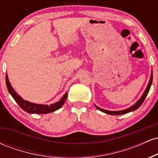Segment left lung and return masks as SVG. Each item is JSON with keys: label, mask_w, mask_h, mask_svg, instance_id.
Returning a JSON list of instances; mask_svg holds the SVG:
<instances>
[{"label": "left lung", "mask_w": 158, "mask_h": 158, "mask_svg": "<svg viewBox=\"0 0 158 158\" xmlns=\"http://www.w3.org/2000/svg\"><path fill=\"white\" fill-rule=\"evenodd\" d=\"M152 79H153V74H152V73H151V77H150L149 81H148V84L147 85V87H146V90H145L144 93H143V94L142 95V97H140V99H139V100L137 101V102H136L135 105H134V106H131V107H130V108H126V109L122 110H117V111H112V110H108L102 109V108H99V107L97 106H96V107H97V108L98 110H101V111L104 112V113H106V114H110V115H121V114H127V113H129V112L134 111V110H137V108H138L139 107L143 104V102H144V100H145V99H146V97H147L148 93V91H149L150 88H151V85L152 84Z\"/></svg>", "instance_id": "8db88e82"}]
</instances>
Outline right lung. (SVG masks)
<instances>
[{"label": "right lung", "instance_id": "add662e5", "mask_svg": "<svg viewBox=\"0 0 158 158\" xmlns=\"http://www.w3.org/2000/svg\"><path fill=\"white\" fill-rule=\"evenodd\" d=\"M6 84L9 93L13 97L15 102L19 104V106L23 110H25L27 113L30 114H48L55 111V110L61 108V106L64 105V102L66 101L67 97H68V93H65L64 95L63 96L62 98H61L59 102L54 103V104L50 105V106H48V105L35 104V103L23 100L22 98L16 93L15 90H14L13 88L12 87V85H11L10 81H9L7 74H6Z\"/></svg>", "mask_w": 158, "mask_h": 158}]
</instances>
